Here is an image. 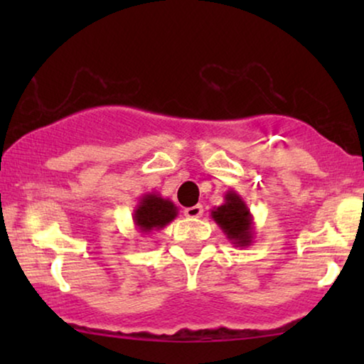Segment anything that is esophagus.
<instances>
[{
	"mask_svg": "<svg viewBox=\"0 0 364 364\" xmlns=\"http://www.w3.org/2000/svg\"><path fill=\"white\" fill-rule=\"evenodd\" d=\"M183 213H186V217L188 218H200L203 215V207L202 205L187 207L186 210H183Z\"/></svg>",
	"mask_w": 364,
	"mask_h": 364,
	"instance_id": "obj_1",
	"label": "esophagus"
}]
</instances>
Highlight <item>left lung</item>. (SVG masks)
Segmentation results:
<instances>
[{
	"label": "left lung",
	"instance_id": "obj_1",
	"mask_svg": "<svg viewBox=\"0 0 364 364\" xmlns=\"http://www.w3.org/2000/svg\"><path fill=\"white\" fill-rule=\"evenodd\" d=\"M210 217L215 220L225 237L235 247H250L255 237L253 230V215L250 208L247 207L240 193L235 191H227L223 196V203L213 207L210 210Z\"/></svg>",
	"mask_w": 364,
	"mask_h": 364
}]
</instances>
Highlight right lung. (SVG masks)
Instances as JSON below:
<instances>
[{
    "instance_id": "obj_1",
    "label": "right lung",
    "mask_w": 364,
    "mask_h": 364,
    "mask_svg": "<svg viewBox=\"0 0 364 364\" xmlns=\"http://www.w3.org/2000/svg\"><path fill=\"white\" fill-rule=\"evenodd\" d=\"M177 213L178 208L172 200L164 198L161 193L149 192L139 198V203L134 208L132 220L137 232L147 235V233L161 230L168 225L177 217Z\"/></svg>"
}]
</instances>
